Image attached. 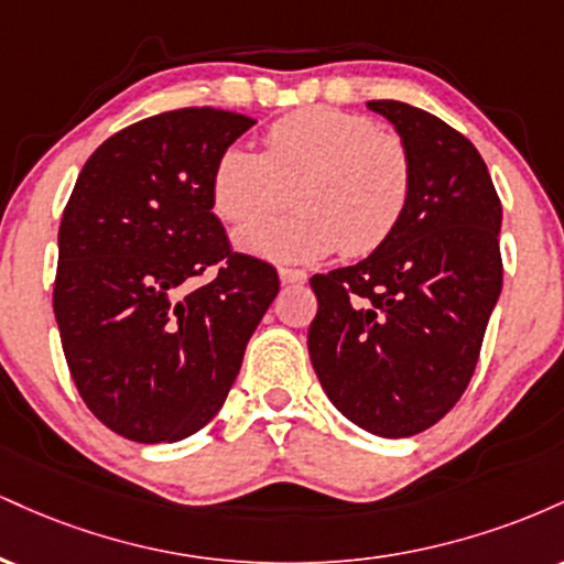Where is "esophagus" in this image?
<instances>
[{"label":"esophagus","instance_id":"1","mask_svg":"<svg viewBox=\"0 0 564 564\" xmlns=\"http://www.w3.org/2000/svg\"><path fill=\"white\" fill-rule=\"evenodd\" d=\"M278 278H281V283H304L307 281V273L296 268H278Z\"/></svg>","mask_w":564,"mask_h":564}]
</instances>
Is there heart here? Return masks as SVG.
<instances>
[{
	"label": "heart",
	"instance_id": "obj_1",
	"mask_svg": "<svg viewBox=\"0 0 564 564\" xmlns=\"http://www.w3.org/2000/svg\"><path fill=\"white\" fill-rule=\"evenodd\" d=\"M413 191L405 142L379 132L368 116L304 108L268 129L264 153L230 145L212 172V206L225 223L246 225L296 199L286 220L238 230L243 251L268 260H318L345 249L366 257L392 238Z\"/></svg>",
	"mask_w": 564,
	"mask_h": 564
}]
</instances>
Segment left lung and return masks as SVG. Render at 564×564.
Listing matches in <instances>:
<instances>
[{
    "label": "left lung",
    "mask_w": 564,
    "mask_h": 564,
    "mask_svg": "<svg viewBox=\"0 0 564 564\" xmlns=\"http://www.w3.org/2000/svg\"><path fill=\"white\" fill-rule=\"evenodd\" d=\"M405 142L411 204L364 262L310 278L307 349L328 400L379 437L437 424L467 390L503 264L501 200L462 132L400 100L366 102Z\"/></svg>",
    "instance_id": "8db88e82"
}]
</instances>
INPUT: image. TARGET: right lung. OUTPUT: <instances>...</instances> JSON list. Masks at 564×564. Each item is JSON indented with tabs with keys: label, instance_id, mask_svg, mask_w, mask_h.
<instances>
[{
	"label": "right lung",
	"instance_id": "add662e5",
	"mask_svg": "<svg viewBox=\"0 0 564 564\" xmlns=\"http://www.w3.org/2000/svg\"><path fill=\"white\" fill-rule=\"evenodd\" d=\"M251 124L219 108L142 119L87 159L63 212L53 307L68 371L134 443H177L217 416L281 286L212 212L219 153Z\"/></svg>",
	"mask_w": 564,
	"mask_h": 564
}]
</instances>
